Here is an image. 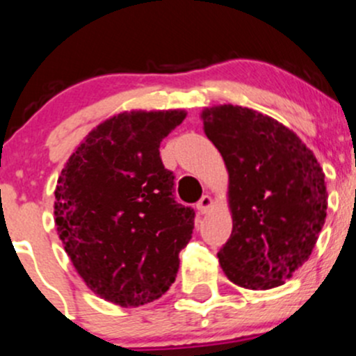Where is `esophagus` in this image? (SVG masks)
<instances>
[{"instance_id":"esophagus-1","label":"esophagus","mask_w":356,"mask_h":356,"mask_svg":"<svg viewBox=\"0 0 356 356\" xmlns=\"http://www.w3.org/2000/svg\"><path fill=\"white\" fill-rule=\"evenodd\" d=\"M213 203H215V201L211 200V196H208L207 194V196H203L200 201H197L196 209L201 213V215H204V213H208L209 209L213 208Z\"/></svg>"}]
</instances>
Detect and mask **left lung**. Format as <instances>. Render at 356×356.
<instances>
[{"instance_id":"obj_1","label":"left lung","mask_w":356,"mask_h":356,"mask_svg":"<svg viewBox=\"0 0 356 356\" xmlns=\"http://www.w3.org/2000/svg\"><path fill=\"white\" fill-rule=\"evenodd\" d=\"M201 119L228 170L234 227L220 266L249 290L283 285L309 259L326 222L323 167L293 131L257 111L225 104Z\"/></svg>"}]
</instances>
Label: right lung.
<instances>
[{
    "mask_svg": "<svg viewBox=\"0 0 356 356\" xmlns=\"http://www.w3.org/2000/svg\"><path fill=\"white\" fill-rule=\"evenodd\" d=\"M184 111H131L100 122L70 156L54 191V222L66 254L104 300L138 307L175 282L194 209L174 197L160 141Z\"/></svg>",
    "mask_w": 356,
    "mask_h": 356,
    "instance_id": "right-lung-1",
    "label": "right lung"
}]
</instances>
